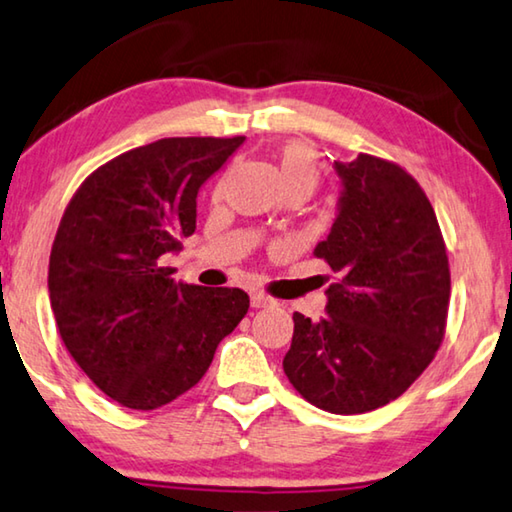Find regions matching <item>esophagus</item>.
<instances>
[{
    "label": "esophagus",
    "instance_id": "1",
    "mask_svg": "<svg viewBox=\"0 0 512 512\" xmlns=\"http://www.w3.org/2000/svg\"><path fill=\"white\" fill-rule=\"evenodd\" d=\"M274 304V299H270L263 292H251V306L254 308H270Z\"/></svg>",
    "mask_w": 512,
    "mask_h": 512
}]
</instances>
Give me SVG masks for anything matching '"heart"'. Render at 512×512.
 Here are the masks:
<instances>
[{
  "mask_svg": "<svg viewBox=\"0 0 512 512\" xmlns=\"http://www.w3.org/2000/svg\"><path fill=\"white\" fill-rule=\"evenodd\" d=\"M276 170L283 190H304L311 195L320 181V161L311 145L292 140L276 152Z\"/></svg>",
  "mask_w": 512,
  "mask_h": 512,
  "instance_id": "1",
  "label": "heart"
}]
</instances>
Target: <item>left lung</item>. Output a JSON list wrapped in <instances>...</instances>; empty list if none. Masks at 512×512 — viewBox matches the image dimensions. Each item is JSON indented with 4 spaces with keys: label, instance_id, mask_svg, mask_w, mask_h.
I'll return each instance as SVG.
<instances>
[{
    "label": "left lung",
    "instance_id": "left-lung-1",
    "mask_svg": "<svg viewBox=\"0 0 512 512\" xmlns=\"http://www.w3.org/2000/svg\"><path fill=\"white\" fill-rule=\"evenodd\" d=\"M340 213L315 256L335 272L320 322L292 315L283 372L335 415L381 408L413 385L445 340L451 272L429 197L404 167L372 154L335 163Z\"/></svg>",
    "mask_w": 512,
    "mask_h": 512
}]
</instances>
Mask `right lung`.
Instances as JSON below:
<instances>
[{"mask_svg": "<svg viewBox=\"0 0 512 512\" xmlns=\"http://www.w3.org/2000/svg\"><path fill=\"white\" fill-rule=\"evenodd\" d=\"M245 136L163 138L97 167L74 192L49 254V301L65 349L133 410L201 381L247 315L240 288L177 283L165 254L195 233L197 192Z\"/></svg>", "mask_w": 512, "mask_h": 512, "instance_id": "add662e5", "label": "right lung"}]
</instances>
